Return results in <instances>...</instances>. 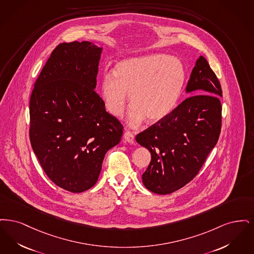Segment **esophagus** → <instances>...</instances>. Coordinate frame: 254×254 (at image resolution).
Segmentation results:
<instances>
[{
    "label": "esophagus",
    "mask_w": 254,
    "mask_h": 254,
    "mask_svg": "<svg viewBox=\"0 0 254 254\" xmlns=\"http://www.w3.org/2000/svg\"><path fill=\"white\" fill-rule=\"evenodd\" d=\"M124 139L129 143H134V135L131 131H126L124 132Z\"/></svg>",
    "instance_id": "obj_1"
}]
</instances>
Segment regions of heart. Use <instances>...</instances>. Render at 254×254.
<instances>
[{
    "label": "heart",
    "instance_id": "b5f03b06",
    "mask_svg": "<svg viewBox=\"0 0 254 254\" xmlns=\"http://www.w3.org/2000/svg\"><path fill=\"white\" fill-rule=\"evenodd\" d=\"M186 79L180 60L162 54L122 61L114 74L105 72L100 80V95L107 111L122 117L128 104L133 124L164 120L177 106Z\"/></svg>",
    "mask_w": 254,
    "mask_h": 254
}]
</instances>
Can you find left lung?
I'll list each match as a JSON object with an SVG mask.
<instances>
[{"label": "left lung", "instance_id": "left-lung-1", "mask_svg": "<svg viewBox=\"0 0 254 254\" xmlns=\"http://www.w3.org/2000/svg\"><path fill=\"white\" fill-rule=\"evenodd\" d=\"M186 90L193 96L135 136L152 156L142 175L144 186L158 194L172 193L196 177L220 135V81L203 56Z\"/></svg>", "mask_w": 254, "mask_h": 254}]
</instances>
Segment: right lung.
Masks as SVG:
<instances>
[{"mask_svg": "<svg viewBox=\"0 0 254 254\" xmlns=\"http://www.w3.org/2000/svg\"><path fill=\"white\" fill-rule=\"evenodd\" d=\"M101 50L90 42L59 44L30 97L34 153L47 177L71 192L97 183L105 154L123 133L95 91Z\"/></svg>", "mask_w": 254, "mask_h": 254, "instance_id": "right-lung-1", "label": "right lung"}]
</instances>
